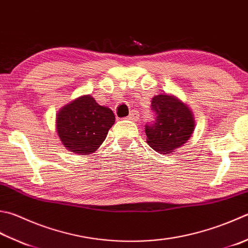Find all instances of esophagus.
Here are the masks:
<instances>
[{
  "instance_id": "esophagus-1",
  "label": "esophagus",
  "mask_w": 248,
  "mask_h": 248,
  "mask_svg": "<svg viewBox=\"0 0 248 248\" xmlns=\"http://www.w3.org/2000/svg\"><path fill=\"white\" fill-rule=\"evenodd\" d=\"M139 119V113L137 111H132L129 113V115L127 116V120H130V121H137Z\"/></svg>"
}]
</instances>
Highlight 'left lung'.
I'll return each mask as SVG.
<instances>
[{"label": "left lung", "instance_id": "left-lung-1", "mask_svg": "<svg viewBox=\"0 0 248 248\" xmlns=\"http://www.w3.org/2000/svg\"><path fill=\"white\" fill-rule=\"evenodd\" d=\"M153 121L144 126L147 141L160 153H170L189 140L194 129L190 109L175 97L156 95L152 98Z\"/></svg>", "mask_w": 248, "mask_h": 248}]
</instances>
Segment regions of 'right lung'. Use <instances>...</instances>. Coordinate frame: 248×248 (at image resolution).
Returning <instances> with one entry per match:
<instances>
[{"mask_svg": "<svg viewBox=\"0 0 248 248\" xmlns=\"http://www.w3.org/2000/svg\"><path fill=\"white\" fill-rule=\"evenodd\" d=\"M114 121L112 110L86 95L63 107L56 123L64 147L76 153L91 154L104 142Z\"/></svg>", "mask_w": 248, "mask_h": 248, "instance_id": "right-lung-1", "label": "right lung"}]
</instances>
